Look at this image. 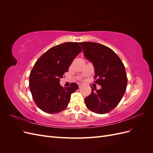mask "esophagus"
<instances>
[{"instance_id":"esophagus-1","label":"esophagus","mask_w":153,"mask_h":153,"mask_svg":"<svg viewBox=\"0 0 153 153\" xmlns=\"http://www.w3.org/2000/svg\"><path fill=\"white\" fill-rule=\"evenodd\" d=\"M78 87H82V83H78Z\"/></svg>"}]
</instances>
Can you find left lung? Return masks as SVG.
I'll return each mask as SVG.
<instances>
[{"label":"left lung","instance_id":"1","mask_svg":"<svg viewBox=\"0 0 153 153\" xmlns=\"http://www.w3.org/2000/svg\"><path fill=\"white\" fill-rule=\"evenodd\" d=\"M85 57L94 68L95 83L100 89L92 87L91 94L85 98L87 108L99 114L109 112L116 106L126 89L128 78L122 61L106 46L93 42L80 43Z\"/></svg>","mask_w":153,"mask_h":153}]
</instances>
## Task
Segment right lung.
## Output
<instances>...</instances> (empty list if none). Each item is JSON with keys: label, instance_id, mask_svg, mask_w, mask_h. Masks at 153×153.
<instances>
[{"label": "right lung", "instance_id": "1", "mask_svg": "<svg viewBox=\"0 0 153 153\" xmlns=\"http://www.w3.org/2000/svg\"><path fill=\"white\" fill-rule=\"evenodd\" d=\"M82 51L78 43H64L50 48L35 63L30 73L29 87L35 103L43 112L57 114L68 106L71 94L78 86L72 83L63 87L60 79Z\"/></svg>", "mask_w": 153, "mask_h": 153}]
</instances>
